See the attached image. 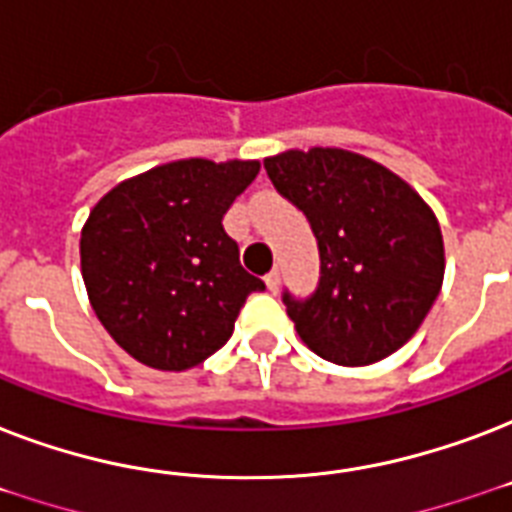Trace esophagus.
I'll use <instances>...</instances> for the list:
<instances>
[{"label": "esophagus", "instance_id": "1", "mask_svg": "<svg viewBox=\"0 0 512 512\" xmlns=\"http://www.w3.org/2000/svg\"><path fill=\"white\" fill-rule=\"evenodd\" d=\"M265 284H268V289H271V292H279V284H281L279 268H273V271L265 276Z\"/></svg>", "mask_w": 512, "mask_h": 512}]
</instances>
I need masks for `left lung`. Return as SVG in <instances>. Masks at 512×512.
I'll return each instance as SVG.
<instances>
[{
	"label": "left lung",
	"mask_w": 512,
	"mask_h": 512,
	"mask_svg": "<svg viewBox=\"0 0 512 512\" xmlns=\"http://www.w3.org/2000/svg\"><path fill=\"white\" fill-rule=\"evenodd\" d=\"M273 188L311 223L321 276L311 297L284 292L300 340L340 366L396 353L420 329L444 281L433 209L382 164L342 148L265 159Z\"/></svg>",
	"instance_id": "8db88e82"
}]
</instances>
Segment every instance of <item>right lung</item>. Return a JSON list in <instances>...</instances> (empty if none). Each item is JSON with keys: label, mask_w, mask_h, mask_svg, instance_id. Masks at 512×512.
I'll list each match as a JSON object with an SVG mask.
<instances>
[{"label": "right lung", "mask_w": 512, "mask_h": 512, "mask_svg": "<svg viewBox=\"0 0 512 512\" xmlns=\"http://www.w3.org/2000/svg\"><path fill=\"white\" fill-rule=\"evenodd\" d=\"M257 172L260 162L183 159L124 180L92 207L79 241L84 287L100 324L140 364L199 366L265 289L223 228Z\"/></svg>", "instance_id": "add662e5"}]
</instances>
